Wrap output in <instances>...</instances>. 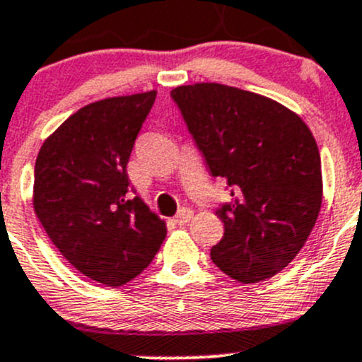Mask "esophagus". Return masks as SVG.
I'll return each instance as SVG.
<instances>
[{"label":"esophagus","mask_w":362,"mask_h":362,"mask_svg":"<svg viewBox=\"0 0 362 362\" xmlns=\"http://www.w3.org/2000/svg\"><path fill=\"white\" fill-rule=\"evenodd\" d=\"M192 215H194V211L189 210V208H182V210L178 211L177 215H175L173 222H175V224H178V226H184V224H187L189 221H191Z\"/></svg>","instance_id":"1"}]
</instances>
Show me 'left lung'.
I'll return each mask as SVG.
<instances>
[{
  "mask_svg": "<svg viewBox=\"0 0 362 362\" xmlns=\"http://www.w3.org/2000/svg\"><path fill=\"white\" fill-rule=\"evenodd\" d=\"M171 98L211 177L231 187L233 202L217 210L224 236L211 261L242 284L276 275L303 249L322 204L312 131L275 100L224 83L178 86Z\"/></svg>",
  "mask_w": 362,
  "mask_h": 362,
  "instance_id": "1",
  "label": "left lung"
}]
</instances>
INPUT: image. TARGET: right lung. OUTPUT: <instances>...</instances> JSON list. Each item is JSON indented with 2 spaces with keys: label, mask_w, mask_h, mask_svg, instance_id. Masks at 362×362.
Here are the masks:
<instances>
[{
  "label": "right lung",
  "mask_w": 362,
  "mask_h": 362,
  "mask_svg": "<svg viewBox=\"0 0 362 362\" xmlns=\"http://www.w3.org/2000/svg\"><path fill=\"white\" fill-rule=\"evenodd\" d=\"M156 94L86 105L43 141L36 158V217L73 268L108 287L140 275L166 238L164 221L141 198H129L126 171Z\"/></svg>",
  "instance_id": "add662e5"
}]
</instances>
